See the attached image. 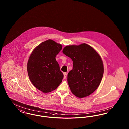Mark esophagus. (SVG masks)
<instances>
[{
    "mask_svg": "<svg viewBox=\"0 0 129 129\" xmlns=\"http://www.w3.org/2000/svg\"><path fill=\"white\" fill-rule=\"evenodd\" d=\"M67 73H64V79H66V77H67Z\"/></svg>",
    "mask_w": 129,
    "mask_h": 129,
    "instance_id": "obj_1",
    "label": "esophagus"
}]
</instances>
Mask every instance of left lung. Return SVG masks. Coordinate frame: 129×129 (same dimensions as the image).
<instances>
[{
	"label": "left lung",
	"instance_id": "8db88e82",
	"mask_svg": "<svg viewBox=\"0 0 129 129\" xmlns=\"http://www.w3.org/2000/svg\"><path fill=\"white\" fill-rule=\"evenodd\" d=\"M62 52L73 62L67 78L72 93L80 98L90 95L98 87L103 76L104 65L100 55L86 43L66 46Z\"/></svg>",
	"mask_w": 129,
	"mask_h": 129
}]
</instances>
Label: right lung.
Segmentation results:
<instances>
[{
    "mask_svg": "<svg viewBox=\"0 0 129 129\" xmlns=\"http://www.w3.org/2000/svg\"><path fill=\"white\" fill-rule=\"evenodd\" d=\"M62 48L61 44L48 40L38 45L29 56L27 65L29 79L43 93L55 90L62 82L63 74L55 59Z\"/></svg>",
    "mask_w": 129,
    "mask_h": 129,
    "instance_id": "right-lung-1",
    "label": "right lung"
}]
</instances>
